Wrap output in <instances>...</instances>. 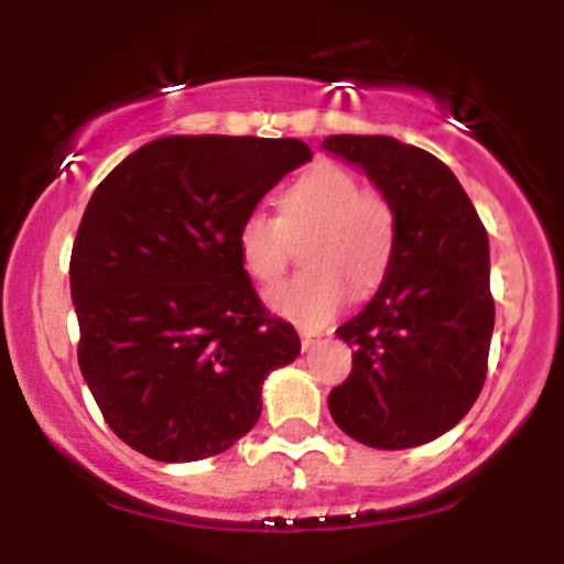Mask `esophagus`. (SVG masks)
<instances>
[{
	"label": "esophagus",
	"instance_id": "esophagus-1",
	"mask_svg": "<svg viewBox=\"0 0 564 564\" xmlns=\"http://www.w3.org/2000/svg\"><path fill=\"white\" fill-rule=\"evenodd\" d=\"M300 339H302V349H310V347L315 345V341H321V336L318 334H310V332H302Z\"/></svg>",
	"mask_w": 564,
	"mask_h": 564
}]
</instances>
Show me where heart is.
Here are the masks:
<instances>
[{
	"mask_svg": "<svg viewBox=\"0 0 564 564\" xmlns=\"http://www.w3.org/2000/svg\"><path fill=\"white\" fill-rule=\"evenodd\" d=\"M302 273L278 283L268 304L302 328H321L352 294L379 286L394 251V212L373 187L334 161H318L278 198V217L249 212L236 232L241 268L275 283L300 243Z\"/></svg>",
	"mask_w": 564,
	"mask_h": 564,
	"instance_id": "1",
	"label": "heart"
}]
</instances>
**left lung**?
I'll list each match as a JSON object with an SVG mask.
<instances>
[{"label": "left lung", "instance_id": "8db88e82", "mask_svg": "<svg viewBox=\"0 0 564 564\" xmlns=\"http://www.w3.org/2000/svg\"><path fill=\"white\" fill-rule=\"evenodd\" d=\"M394 212V251L373 300L336 328L352 371L328 394L336 426L381 451L453 430L485 384L496 307L488 232L437 156L384 134H332Z\"/></svg>", "mask_w": 564, "mask_h": 564}]
</instances>
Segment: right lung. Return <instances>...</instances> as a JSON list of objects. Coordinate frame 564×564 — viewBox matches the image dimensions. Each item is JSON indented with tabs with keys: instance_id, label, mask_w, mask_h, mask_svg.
<instances>
[{
	"instance_id": "1",
	"label": "right lung",
	"mask_w": 564,
	"mask_h": 564,
	"mask_svg": "<svg viewBox=\"0 0 564 564\" xmlns=\"http://www.w3.org/2000/svg\"><path fill=\"white\" fill-rule=\"evenodd\" d=\"M310 159L294 138L172 134L95 187L70 251L79 368L129 448L198 462L257 424L262 381L300 336L264 310L236 232Z\"/></svg>"
}]
</instances>
